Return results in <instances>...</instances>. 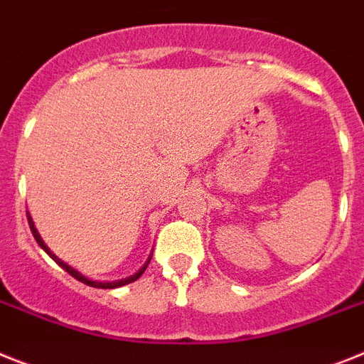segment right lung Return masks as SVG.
<instances>
[{
	"label": "right lung",
	"instance_id": "1",
	"mask_svg": "<svg viewBox=\"0 0 364 364\" xmlns=\"http://www.w3.org/2000/svg\"><path fill=\"white\" fill-rule=\"evenodd\" d=\"M27 223H29V229H31V232H33V238L37 240L38 245H41V247L44 249V251H46L48 255H50V258H53V260H55V262L59 264V266H61V268L65 269V272L70 273L72 277L77 279V281H81V283H83V284H89V287H92V288H119V287H124V284L134 283V281H137V279H139L141 275H143V272H145L146 266H149L150 258H152V255H150L149 260H146V262L143 264V266H141V268L134 273V275H130V277L119 279V281H92V279L85 277L83 273H80V272H77V269L72 268V266H68L67 262H63L61 258L57 257V255L53 253V251H50V247H48L46 243H44V240L41 238V234H38V230L35 229V223H33V219H31V215H29V212H27Z\"/></svg>",
	"mask_w": 364,
	"mask_h": 364
}]
</instances>
